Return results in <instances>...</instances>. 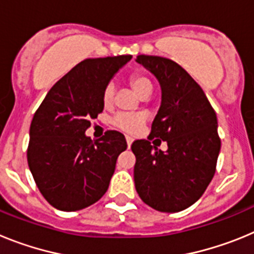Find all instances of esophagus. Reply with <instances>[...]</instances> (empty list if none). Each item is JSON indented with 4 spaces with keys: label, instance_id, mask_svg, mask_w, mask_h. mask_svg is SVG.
Instances as JSON below:
<instances>
[{
    "label": "esophagus",
    "instance_id": "1",
    "mask_svg": "<svg viewBox=\"0 0 254 254\" xmlns=\"http://www.w3.org/2000/svg\"><path fill=\"white\" fill-rule=\"evenodd\" d=\"M126 141H127V146L131 147L132 142H133V137H131V136H126Z\"/></svg>",
    "mask_w": 254,
    "mask_h": 254
}]
</instances>
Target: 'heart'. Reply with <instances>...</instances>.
Wrapping results in <instances>:
<instances>
[{"label": "heart", "instance_id": "b5f03b06", "mask_svg": "<svg viewBox=\"0 0 254 254\" xmlns=\"http://www.w3.org/2000/svg\"><path fill=\"white\" fill-rule=\"evenodd\" d=\"M128 84L131 85L134 93L137 94L140 98L151 95L152 82L150 81L149 77H146L142 73H133V75L129 76ZM114 94H116V90H114L113 85H108L104 89V91H103L102 95L103 105L104 107H111L113 104ZM113 125L116 126L117 128L122 129V131L133 133V132H137L142 127L143 118L140 116H136V114L120 113L114 117Z\"/></svg>", "mask_w": 254, "mask_h": 254}]
</instances>
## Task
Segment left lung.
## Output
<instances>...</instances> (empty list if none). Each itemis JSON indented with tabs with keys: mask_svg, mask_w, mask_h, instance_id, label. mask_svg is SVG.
Returning a JSON list of instances; mask_svg holds the SVG:
<instances>
[{
	"mask_svg": "<svg viewBox=\"0 0 254 254\" xmlns=\"http://www.w3.org/2000/svg\"><path fill=\"white\" fill-rule=\"evenodd\" d=\"M136 62L160 84L161 104L149 139L165 140L168 150L161 152L148 140L132 143L134 187L150 207L178 212L202 196L215 174L221 147L216 113L201 86L174 61L141 55Z\"/></svg>",
	"mask_w": 254,
	"mask_h": 254,
	"instance_id": "left-lung-1",
	"label": "left lung"
}]
</instances>
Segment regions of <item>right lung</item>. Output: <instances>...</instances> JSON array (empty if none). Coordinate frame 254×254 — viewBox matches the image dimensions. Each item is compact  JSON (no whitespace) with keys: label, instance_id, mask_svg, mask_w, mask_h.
Listing matches in <instances>:
<instances>
[{"label":"right lung","instance_id":"1","mask_svg":"<svg viewBox=\"0 0 254 254\" xmlns=\"http://www.w3.org/2000/svg\"><path fill=\"white\" fill-rule=\"evenodd\" d=\"M131 58L84 60L52 86L35 112L29 132V169L53 207L82 210L107 192L127 142L118 131H107L94 141L85 131L104 109L102 95L111 78Z\"/></svg>","mask_w":254,"mask_h":254}]
</instances>
